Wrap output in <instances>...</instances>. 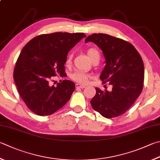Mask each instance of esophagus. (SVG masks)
Returning a JSON list of instances; mask_svg holds the SVG:
<instances>
[{
  "instance_id": "34e87169",
  "label": "esophagus",
  "mask_w": 160,
  "mask_h": 160,
  "mask_svg": "<svg viewBox=\"0 0 160 160\" xmlns=\"http://www.w3.org/2000/svg\"><path fill=\"white\" fill-rule=\"evenodd\" d=\"M75 86H76V88H85V86L83 85H81V84H79V83H76V85H75Z\"/></svg>"
}]
</instances>
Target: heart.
<instances>
[{"label": "heart", "instance_id": "heart-1", "mask_svg": "<svg viewBox=\"0 0 160 160\" xmlns=\"http://www.w3.org/2000/svg\"><path fill=\"white\" fill-rule=\"evenodd\" d=\"M87 54L89 56V58L92 60L94 59L96 57H99V52L97 50L94 49V48H90L88 50H87ZM72 63V55H68L67 58H66L65 61V65H70ZM90 74L86 73V72L83 71H80L77 70L75 71L73 73L70 74V78L75 81H77L78 83H87L89 81L90 79Z\"/></svg>", "mask_w": 160, "mask_h": 160}]
</instances>
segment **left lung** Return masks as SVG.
I'll use <instances>...</instances> for the list:
<instances>
[{"mask_svg":"<svg viewBox=\"0 0 160 160\" xmlns=\"http://www.w3.org/2000/svg\"><path fill=\"white\" fill-rule=\"evenodd\" d=\"M100 49L106 65L100 75L103 82H109L112 90L95 88L96 95L90 104L107 118L125 113L140 95L143 87V60L135 47L127 41L103 33H94L85 40Z\"/></svg>","mask_w":160,"mask_h":160,"instance_id":"8db88e82","label":"left lung"}]
</instances>
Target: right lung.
I'll use <instances>...</instances> for the list:
<instances>
[{"label": "right lung", "mask_w": 160, "mask_h": 160, "mask_svg": "<svg viewBox=\"0 0 160 160\" xmlns=\"http://www.w3.org/2000/svg\"><path fill=\"white\" fill-rule=\"evenodd\" d=\"M86 36L83 32H53L32 38L21 52L14 70V80L21 98L30 110L49 116L70 100L75 89L72 81L49 86L53 77L65 73L68 52Z\"/></svg>", "instance_id": "right-lung-1"}]
</instances>
